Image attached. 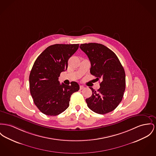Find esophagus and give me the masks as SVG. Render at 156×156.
<instances>
[{
  "label": "esophagus",
  "instance_id": "obj_1",
  "mask_svg": "<svg viewBox=\"0 0 156 156\" xmlns=\"http://www.w3.org/2000/svg\"><path fill=\"white\" fill-rule=\"evenodd\" d=\"M84 88V87L83 86H82V85H80V90H82Z\"/></svg>",
  "mask_w": 156,
  "mask_h": 156
}]
</instances>
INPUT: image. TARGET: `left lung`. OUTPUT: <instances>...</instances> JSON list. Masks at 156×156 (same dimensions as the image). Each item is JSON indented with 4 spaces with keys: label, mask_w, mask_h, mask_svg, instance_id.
Listing matches in <instances>:
<instances>
[{
    "label": "left lung",
    "mask_w": 156,
    "mask_h": 156,
    "mask_svg": "<svg viewBox=\"0 0 156 156\" xmlns=\"http://www.w3.org/2000/svg\"><path fill=\"white\" fill-rule=\"evenodd\" d=\"M80 48L90 62V73L98 80H102L98 91L90 87L92 94L86 99L87 106L99 114L109 113L122 99L125 89L124 69L114 52L102 44H82Z\"/></svg>",
    "instance_id": "8db88e82"
}]
</instances>
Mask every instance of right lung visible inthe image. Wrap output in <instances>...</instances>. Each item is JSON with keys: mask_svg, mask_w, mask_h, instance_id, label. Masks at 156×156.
Segmentation results:
<instances>
[{"mask_svg": "<svg viewBox=\"0 0 156 156\" xmlns=\"http://www.w3.org/2000/svg\"><path fill=\"white\" fill-rule=\"evenodd\" d=\"M79 44H54L37 57L30 74V93L35 105L43 114L55 116L69 106L71 95L79 90L76 82L60 84V73L67 70L68 60Z\"/></svg>", "mask_w": 156, "mask_h": 156, "instance_id": "1", "label": "right lung"}]
</instances>
